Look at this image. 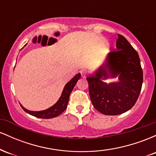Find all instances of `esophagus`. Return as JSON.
I'll return each instance as SVG.
<instances>
[{"label":"esophagus","instance_id":"esophagus-1","mask_svg":"<svg viewBox=\"0 0 156 156\" xmlns=\"http://www.w3.org/2000/svg\"><path fill=\"white\" fill-rule=\"evenodd\" d=\"M80 74H81V76L83 77V78H85V77H87V76H88V71L85 69H81V70L80 71Z\"/></svg>","mask_w":156,"mask_h":156}]
</instances>
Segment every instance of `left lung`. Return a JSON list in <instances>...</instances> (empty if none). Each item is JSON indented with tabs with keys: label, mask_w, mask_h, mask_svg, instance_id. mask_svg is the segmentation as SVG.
Returning <instances> with one entry per match:
<instances>
[{
	"label": "left lung",
	"mask_w": 156,
	"mask_h": 156,
	"mask_svg": "<svg viewBox=\"0 0 156 156\" xmlns=\"http://www.w3.org/2000/svg\"><path fill=\"white\" fill-rule=\"evenodd\" d=\"M116 46L117 49L109 53L105 65L87 78L93 105L105 115H118L130 110L136 103L143 82L136 51L121 34H118ZM117 75L120 80L116 83L108 84L101 80Z\"/></svg>",
	"instance_id": "obj_1"
}]
</instances>
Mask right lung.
I'll list each match as a JSON object with an SVG mask.
<instances>
[{
	"instance_id": "obj_1",
	"label": "right lung",
	"mask_w": 156,
	"mask_h": 156,
	"mask_svg": "<svg viewBox=\"0 0 156 156\" xmlns=\"http://www.w3.org/2000/svg\"><path fill=\"white\" fill-rule=\"evenodd\" d=\"M80 73H78L76 76L73 77V78L70 81H69L66 84L59 100L51 108L44 111H40V112H32V111L27 110L22 105H21V107L26 113L31 114L32 116H34L36 117L42 118V119H51V118L57 117V116L60 115L62 113H63L64 111L67 108L69 95H70L73 88L76 86L77 81L80 79Z\"/></svg>"
}]
</instances>
